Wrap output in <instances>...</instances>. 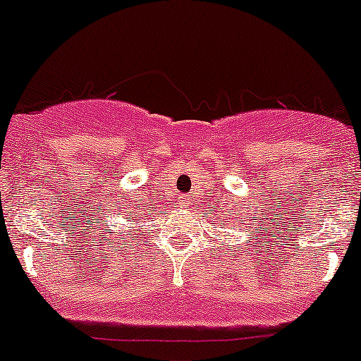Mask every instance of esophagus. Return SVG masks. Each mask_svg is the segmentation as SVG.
I'll list each match as a JSON object with an SVG mask.
<instances>
[{
  "label": "esophagus",
  "instance_id": "1",
  "mask_svg": "<svg viewBox=\"0 0 361 361\" xmlns=\"http://www.w3.org/2000/svg\"><path fill=\"white\" fill-rule=\"evenodd\" d=\"M178 204H181V208H185V204H187V201H185V197H181V199H180V202H178Z\"/></svg>",
  "mask_w": 361,
  "mask_h": 361
}]
</instances>
